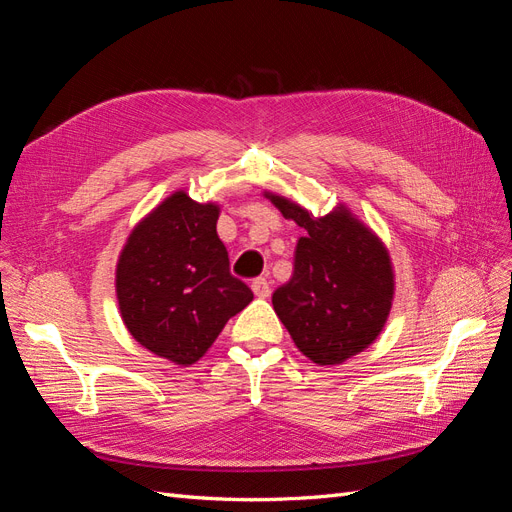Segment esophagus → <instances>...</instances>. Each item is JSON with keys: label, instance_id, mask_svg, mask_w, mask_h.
Returning <instances> with one entry per match:
<instances>
[{"label": "esophagus", "instance_id": "obj_1", "mask_svg": "<svg viewBox=\"0 0 512 512\" xmlns=\"http://www.w3.org/2000/svg\"><path fill=\"white\" fill-rule=\"evenodd\" d=\"M252 290H254L256 297H260V299H265V297H269V294H271L269 282L265 280V277H256V280L252 282Z\"/></svg>", "mask_w": 512, "mask_h": 512}]
</instances>
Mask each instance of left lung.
<instances>
[{"mask_svg":"<svg viewBox=\"0 0 512 512\" xmlns=\"http://www.w3.org/2000/svg\"><path fill=\"white\" fill-rule=\"evenodd\" d=\"M267 198L305 230L292 277L273 292L275 314L314 363H344L374 342L389 318L395 290L389 252L344 207L314 218L282 196Z\"/></svg>","mask_w":512,"mask_h":512,"instance_id":"obj_1","label":"left lung"}]
</instances>
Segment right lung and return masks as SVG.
Wrapping results in <instances>:
<instances>
[{
  "instance_id": "1",
  "label": "right lung",
  "mask_w": 512,
  "mask_h": 512,
  "mask_svg": "<svg viewBox=\"0 0 512 512\" xmlns=\"http://www.w3.org/2000/svg\"><path fill=\"white\" fill-rule=\"evenodd\" d=\"M218 218L215 205L175 192L132 230L117 262V299L128 331L177 365L196 363L254 299L230 273Z\"/></svg>"
}]
</instances>
